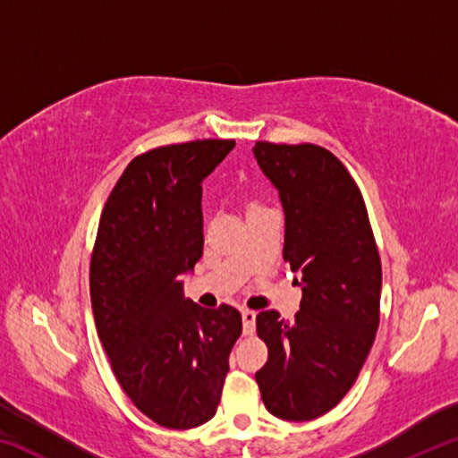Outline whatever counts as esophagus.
<instances>
[{
  "instance_id": "obj_1",
  "label": "esophagus",
  "mask_w": 458,
  "mask_h": 458,
  "mask_svg": "<svg viewBox=\"0 0 458 458\" xmlns=\"http://www.w3.org/2000/svg\"><path fill=\"white\" fill-rule=\"evenodd\" d=\"M242 327L244 335H252L254 327H257V313L250 311V309H244L242 311Z\"/></svg>"
}]
</instances>
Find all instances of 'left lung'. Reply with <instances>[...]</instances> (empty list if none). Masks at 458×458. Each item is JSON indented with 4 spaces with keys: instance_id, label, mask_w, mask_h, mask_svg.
<instances>
[{
    "instance_id": "1",
    "label": "left lung",
    "mask_w": 458,
    "mask_h": 458,
    "mask_svg": "<svg viewBox=\"0 0 458 458\" xmlns=\"http://www.w3.org/2000/svg\"><path fill=\"white\" fill-rule=\"evenodd\" d=\"M254 157L284 208L283 259L301 273V311L289 323L257 315L268 361L262 402L283 420H313L358 379L379 325L382 260L366 201L347 167L313 143L257 141Z\"/></svg>"
}]
</instances>
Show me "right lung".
I'll return each instance as SVG.
<instances>
[{
    "label": "right lung",
    "instance_id": "add662e5",
    "mask_svg": "<svg viewBox=\"0 0 458 458\" xmlns=\"http://www.w3.org/2000/svg\"><path fill=\"white\" fill-rule=\"evenodd\" d=\"M234 145L196 139L137 155L108 193L92 246L100 344L123 392L165 428H196L216 414L242 333L238 309H204L182 289L204 248L201 182Z\"/></svg>",
    "mask_w": 458,
    "mask_h": 458
}]
</instances>
